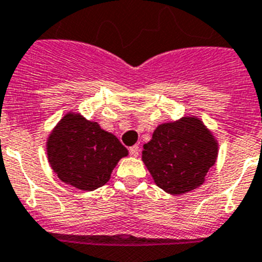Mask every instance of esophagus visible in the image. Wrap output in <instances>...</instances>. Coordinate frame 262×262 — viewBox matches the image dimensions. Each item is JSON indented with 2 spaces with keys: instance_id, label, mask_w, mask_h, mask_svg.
Here are the masks:
<instances>
[{
  "instance_id": "34e87169",
  "label": "esophagus",
  "mask_w": 262,
  "mask_h": 262,
  "mask_svg": "<svg viewBox=\"0 0 262 262\" xmlns=\"http://www.w3.org/2000/svg\"><path fill=\"white\" fill-rule=\"evenodd\" d=\"M129 153H130L132 157H138V154H140V147L137 145H134V146H132L129 149Z\"/></svg>"
}]
</instances>
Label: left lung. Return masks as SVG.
<instances>
[{"label":"left lung","instance_id":"obj_1","mask_svg":"<svg viewBox=\"0 0 262 262\" xmlns=\"http://www.w3.org/2000/svg\"><path fill=\"white\" fill-rule=\"evenodd\" d=\"M219 142L198 116L159 124L144 145L142 162L159 188L182 195L200 187L215 165Z\"/></svg>","mask_w":262,"mask_h":262}]
</instances>
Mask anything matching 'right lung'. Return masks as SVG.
Segmentation results:
<instances>
[{"label": "right lung", "mask_w": 262, "mask_h": 262, "mask_svg": "<svg viewBox=\"0 0 262 262\" xmlns=\"http://www.w3.org/2000/svg\"><path fill=\"white\" fill-rule=\"evenodd\" d=\"M46 151L58 178L81 191L105 185L118 161L129 154L115 134L74 111H68L50 132Z\"/></svg>", "instance_id": "add662e5"}]
</instances>
